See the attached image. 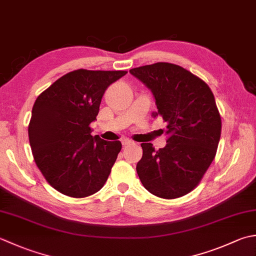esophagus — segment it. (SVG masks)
I'll use <instances>...</instances> for the list:
<instances>
[{"label":"esophagus","mask_w":256,"mask_h":256,"mask_svg":"<svg viewBox=\"0 0 256 256\" xmlns=\"http://www.w3.org/2000/svg\"><path fill=\"white\" fill-rule=\"evenodd\" d=\"M122 144L124 145V146H126V145L133 144V141H131V140H130V138H123L122 140Z\"/></svg>","instance_id":"1"}]
</instances>
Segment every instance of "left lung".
Masks as SVG:
<instances>
[{
	"mask_svg": "<svg viewBox=\"0 0 256 256\" xmlns=\"http://www.w3.org/2000/svg\"><path fill=\"white\" fill-rule=\"evenodd\" d=\"M151 90L158 112L168 123L166 145L142 143L136 172L155 196L171 200L198 186L216 154L222 122L214 95L203 80L176 64L158 62L130 70Z\"/></svg>",
	"mask_w": 256,
	"mask_h": 256,
	"instance_id": "1",
	"label": "left lung"
}]
</instances>
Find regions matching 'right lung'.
Here are the masks:
<instances>
[{"mask_svg": "<svg viewBox=\"0 0 256 256\" xmlns=\"http://www.w3.org/2000/svg\"><path fill=\"white\" fill-rule=\"evenodd\" d=\"M126 73L80 68L38 96L28 124L30 145L40 171L60 193L86 198L106 182L122 144L92 136L90 124L106 88Z\"/></svg>", "mask_w": 256, "mask_h": 256, "instance_id": "add662e5", "label": "right lung"}]
</instances>
